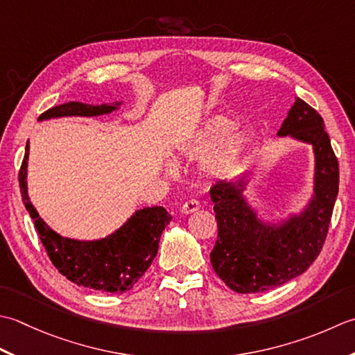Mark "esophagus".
I'll return each instance as SVG.
<instances>
[{
  "instance_id": "obj_1",
  "label": "esophagus",
  "mask_w": 355,
  "mask_h": 355,
  "mask_svg": "<svg viewBox=\"0 0 355 355\" xmlns=\"http://www.w3.org/2000/svg\"><path fill=\"white\" fill-rule=\"evenodd\" d=\"M199 208H200L199 202L196 199H190V200H187L182 207H180V213H182V214H190V213L198 211Z\"/></svg>"
}]
</instances>
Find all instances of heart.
I'll return each mask as SVG.
<instances>
[{
  "label": "heart",
  "instance_id": "heart-1",
  "mask_svg": "<svg viewBox=\"0 0 355 355\" xmlns=\"http://www.w3.org/2000/svg\"><path fill=\"white\" fill-rule=\"evenodd\" d=\"M233 127V122L227 118L214 116L208 119L204 125L196 130L193 135L184 137L178 144V156L187 161H199L219 146L220 141ZM245 137L241 133L231 135L220 144L214 156L209 161V170L213 173H225L233 168L241 159L245 148Z\"/></svg>",
  "mask_w": 355,
  "mask_h": 355
}]
</instances>
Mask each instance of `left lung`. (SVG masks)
<instances>
[{"instance_id": "left-lung-1", "label": "left lung", "mask_w": 355, "mask_h": 355, "mask_svg": "<svg viewBox=\"0 0 355 355\" xmlns=\"http://www.w3.org/2000/svg\"><path fill=\"white\" fill-rule=\"evenodd\" d=\"M314 148V196L300 216L282 225H265L243 200V178L218 180L211 188L218 241L209 252L216 274L236 293L268 291L305 272L327 241L338 193V161L323 119L300 98L279 130Z\"/></svg>"}]
</instances>
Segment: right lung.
Masks as SVG:
<instances>
[{"mask_svg":"<svg viewBox=\"0 0 355 355\" xmlns=\"http://www.w3.org/2000/svg\"><path fill=\"white\" fill-rule=\"evenodd\" d=\"M119 105L121 103L112 105L66 103L49 108L41 114L40 121L61 116H99L112 113ZM27 159L28 141L18 175L19 188L26 209L33 219L35 228L55 268L73 284L96 291L121 294L132 289L156 257L159 239L170 223L171 214L164 207H147L136 211L116 233L101 241L81 242L62 237L46 225L28 200Z\"/></svg>","mask_w":355,"mask_h":355,"instance_id":"right-lung-1","label":"right lung"}]
</instances>
